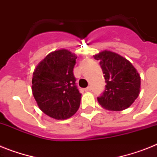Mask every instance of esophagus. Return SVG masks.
Returning a JSON list of instances; mask_svg holds the SVG:
<instances>
[{"instance_id":"obj_1","label":"esophagus","mask_w":157,"mask_h":157,"mask_svg":"<svg viewBox=\"0 0 157 157\" xmlns=\"http://www.w3.org/2000/svg\"><path fill=\"white\" fill-rule=\"evenodd\" d=\"M91 90H92V88H91V86H88L87 88L85 89V90H86V92H88V91H90Z\"/></svg>"}]
</instances>
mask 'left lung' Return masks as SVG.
Instances as JSON below:
<instances>
[{"label": "left lung", "mask_w": 157, "mask_h": 157, "mask_svg": "<svg viewBox=\"0 0 157 157\" xmlns=\"http://www.w3.org/2000/svg\"><path fill=\"white\" fill-rule=\"evenodd\" d=\"M104 74L105 90L98 102L109 111H122L134 103L140 91V76L127 59L116 53L103 51L94 56Z\"/></svg>", "instance_id": "1"}]
</instances>
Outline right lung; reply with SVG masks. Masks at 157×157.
I'll list each match as a JSON object with an SVG mask.
<instances>
[{
    "label": "right lung",
    "mask_w": 157,
    "mask_h": 157,
    "mask_svg": "<svg viewBox=\"0 0 157 157\" xmlns=\"http://www.w3.org/2000/svg\"><path fill=\"white\" fill-rule=\"evenodd\" d=\"M77 57L67 50L50 53L38 64L33 76V94L44 113L57 120L73 116L81 104L73 68Z\"/></svg>",
    "instance_id": "1"
}]
</instances>
